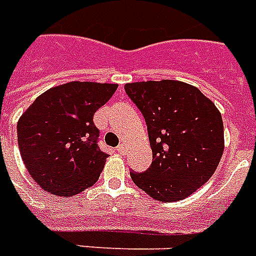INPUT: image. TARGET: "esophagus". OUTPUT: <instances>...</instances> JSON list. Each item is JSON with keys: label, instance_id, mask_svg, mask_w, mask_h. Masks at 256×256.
<instances>
[{"label": "esophagus", "instance_id": "obj_1", "mask_svg": "<svg viewBox=\"0 0 256 256\" xmlns=\"http://www.w3.org/2000/svg\"><path fill=\"white\" fill-rule=\"evenodd\" d=\"M116 150H118V152H119V154H124V152H126V146H124V145H123V144L118 145Z\"/></svg>", "mask_w": 256, "mask_h": 256}]
</instances>
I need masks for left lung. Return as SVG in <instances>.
<instances>
[{
	"label": "left lung",
	"instance_id": "1",
	"mask_svg": "<svg viewBox=\"0 0 256 256\" xmlns=\"http://www.w3.org/2000/svg\"><path fill=\"white\" fill-rule=\"evenodd\" d=\"M144 115L152 164L130 172L133 182L155 200L190 196L208 181L224 154V122L212 101L192 84L163 79L124 84Z\"/></svg>",
	"mask_w": 256,
	"mask_h": 256
}]
</instances>
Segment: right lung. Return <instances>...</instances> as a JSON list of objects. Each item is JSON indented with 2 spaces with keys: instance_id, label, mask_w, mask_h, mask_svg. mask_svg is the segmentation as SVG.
<instances>
[{
  "instance_id": "right-lung-1",
  "label": "right lung",
  "mask_w": 256,
  "mask_h": 256,
  "mask_svg": "<svg viewBox=\"0 0 256 256\" xmlns=\"http://www.w3.org/2000/svg\"><path fill=\"white\" fill-rule=\"evenodd\" d=\"M116 84L68 82L38 96L18 122L23 163L44 190L71 198L94 185L106 164L94 112Z\"/></svg>"
}]
</instances>
